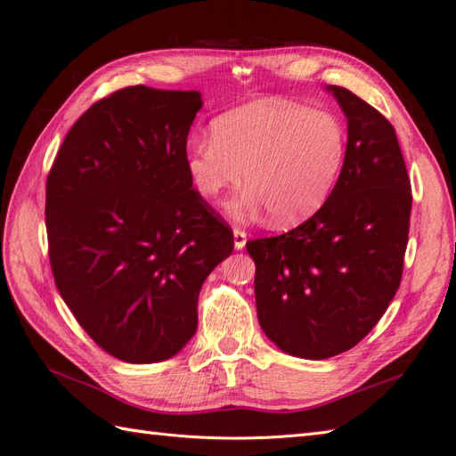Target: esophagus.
<instances>
[{"mask_svg": "<svg viewBox=\"0 0 456 456\" xmlns=\"http://www.w3.org/2000/svg\"><path fill=\"white\" fill-rule=\"evenodd\" d=\"M245 241H248V233H245V230L233 228V245H236V249H243Z\"/></svg>", "mask_w": 456, "mask_h": 456, "instance_id": "1", "label": "esophagus"}]
</instances>
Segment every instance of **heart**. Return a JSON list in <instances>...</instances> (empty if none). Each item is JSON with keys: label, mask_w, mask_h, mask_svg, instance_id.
<instances>
[{"label": "heart", "mask_w": 456, "mask_h": 456, "mask_svg": "<svg viewBox=\"0 0 456 456\" xmlns=\"http://www.w3.org/2000/svg\"><path fill=\"white\" fill-rule=\"evenodd\" d=\"M213 140H198L186 155L188 175L213 200L243 180L248 190L233 211H268L276 226H291L326 203L347 157V130L326 109L266 100L220 115Z\"/></svg>", "instance_id": "obj_1"}]
</instances>
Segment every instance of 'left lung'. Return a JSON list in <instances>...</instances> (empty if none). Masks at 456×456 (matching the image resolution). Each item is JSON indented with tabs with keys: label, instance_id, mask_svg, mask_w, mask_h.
<instances>
[{
	"label": "left lung",
	"instance_id": "obj_1",
	"mask_svg": "<svg viewBox=\"0 0 456 456\" xmlns=\"http://www.w3.org/2000/svg\"><path fill=\"white\" fill-rule=\"evenodd\" d=\"M328 90L349 122L334 191L297 228L245 243L258 324L301 359L346 353L379 322L401 286L411 228V178L395 128L347 88Z\"/></svg>",
	"mask_w": 456,
	"mask_h": 456
}]
</instances>
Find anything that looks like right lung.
<instances>
[{
	"mask_svg": "<svg viewBox=\"0 0 456 456\" xmlns=\"http://www.w3.org/2000/svg\"><path fill=\"white\" fill-rule=\"evenodd\" d=\"M200 109V92L117 90L72 125L47 175L55 286L118 361H167L186 346L203 281L233 249L232 228L188 175Z\"/></svg>",
	"mask_w": 456,
	"mask_h": 456,
	"instance_id": "right-lung-1",
	"label": "right lung"
}]
</instances>
